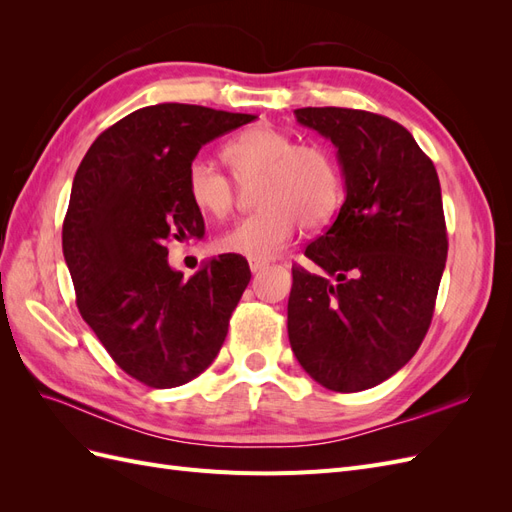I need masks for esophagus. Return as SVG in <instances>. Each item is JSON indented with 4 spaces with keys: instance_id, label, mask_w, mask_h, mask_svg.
Returning a JSON list of instances; mask_svg holds the SVG:
<instances>
[{
    "instance_id": "34e87169",
    "label": "esophagus",
    "mask_w": 512,
    "mask_h": 512,
    "mask_svg": "<svg viewBox=\"0 0 512 512\" xmlns=\"http://www.w3.org/2000/svg\"><path fill=\"white\" fill-rule=\"evenodd\" d=\"M262 269H267V262H262V260H250V271H252V273H258V271H262Z\"/></svg>"
}]
</instances>
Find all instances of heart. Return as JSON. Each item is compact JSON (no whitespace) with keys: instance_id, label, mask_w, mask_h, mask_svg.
Listing matches in <instances>:
<instances>
[{"instance_id":"heart-1","label":"heart","mask_w":512,"mask_h":512,"mask_svg":"<svg viewBox=\"0 0 512 512\" xmlns=\"http://www.w3.org/2000/svg\"><path fill=\"white\" fill-rule=\"evenodd\" d=\"M222 158L237 183L256 181L254 200L260 209L215 239L218 252L271 260L286 250L299 224L318 228L342 205V173L322 145H297L282 130L256 126L228 141ZM185 188L194 207L211 218H224L235 205V185L203 158L190 162Z\"/></svg>"}]
</instances>
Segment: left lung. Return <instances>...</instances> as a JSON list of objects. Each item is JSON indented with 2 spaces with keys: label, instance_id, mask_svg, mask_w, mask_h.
Returning a JSON list of instances; mask_svg holds the SVG:
<instances>
[{
  "label": "left lung",
  "instance_id": "1",
  "mask_svg": "<svg viewBox=\"0 0 512 512\" xmlns=\"http://www.w3.org/2000/svg\"><path fill=\"white\" fill-rule=\"evenodd\" d=\"M337 147L346 200L292 267L288 337L324 389L365 391L391 378L427 335L448 239L433 162L397 121L354 108H297Z\"/></svg>",
  "mask_w": 512,
  "mask_h": 512
}]
</instances>
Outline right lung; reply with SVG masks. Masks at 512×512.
Segmentation results:
<instances>
[{
    "instance_id": "obj_1",
    "label": "right lung",
    "mask_w": 512,
    "mask_h": 512,
    "mask_svg": "<svg viewBox=\"0 0 512 512\" xmlns=\"http://www.w3.org/2000/svg\"><path fill=\"white\" fill-rule=\"evenodd\" d=\"M254 119L175 102L138 108L96 138L74 175L61 245L76 305L113 361L153 389L203 374L250 284L235 254L183 280L166 241L205 235L185 173L200 147Z\"/></svg>"
}]
</instances>
